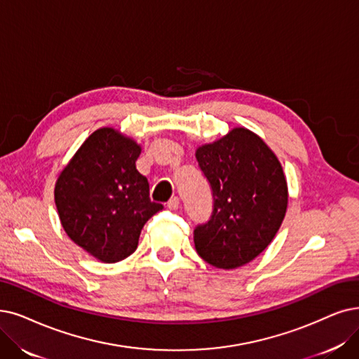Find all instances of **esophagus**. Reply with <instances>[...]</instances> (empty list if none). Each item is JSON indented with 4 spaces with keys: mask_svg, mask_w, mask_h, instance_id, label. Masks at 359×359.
<instances>
[{
    "mask_svg": "<svg viewBox=\"0 0 359 359\" xmlns=\"http://www.w3.org/2000/svg\"><path fill=\"white\" fill-rule=\"evenodd\" d=\"M168 208L170 210H177L180 208V198L178 197H172L168 202Z\"/></svg>",
    "mask_w": 359,
    "mask_h": 359,
    "instance_id": "1",
    "label": "esophagus"
}]
</instances>
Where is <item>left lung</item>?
<instances>
[{
  "instance_id": "8db88e82",
  "label": "left lung",
  "mask_w": 359,
  "mask_h": 359,
  "mask_svg": "<svg viewBox=\"0 0 359 359\" xmlns=\"http://www.w3.org/2000/svg\"><path fill=\"white\" fill-rule=\"evenodd\" d=\"M196 159L213 193L210 219L194 229L196 250L217 268L246 265L268 248L287 210L278 157L259 135L237 126L198 146Z\"/></svg>"
}]
</instances>
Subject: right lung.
<instances>
[{
    "label": "right lung",
    "instance_id": "add662e5",
    "mask_svg": "<svg viewBox=\"0 0 359 359\" xmlns=\"http://www.w3.org/2000/svg\"><path fill=\"white\" fill-rule=\"evenodd\" d=\"M138 142L114 128H98L62 169L54 202L69 238L104 264L137 249L144 224L162 205L150 200L149 181L137 170Z\"/></svg>",
    "mask_w": 359,
    "mask_h": 359
}]
</instances>
